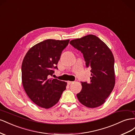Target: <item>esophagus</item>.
I'll return each instance as SVG.
<instances>
[{
	"label": "esophagus",
	"mask_w": 135,
	"mask_h": 135,
	"mask_svg": "<svg viewBox=\"0 0 135 135\" xmlns=\"http://www.w3.org/2000/svg\"><path fill=\"white\" fill-rule=\"evenodd\" d=\"M73 83H74V81H67V83H68V84H69V85H70V84H72Z\"/></svg>",
	"instance_id": "esophagus-1"
}]
</instances>
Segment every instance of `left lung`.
Here are the masks:
<instances>
[{
    "label": "left lung",
    "instance_id": "1",
    "mask_svg": "<svg viewBox=\"0 0 135 135\" xmlns=\"http://www.w3.org/2000/svg\"><path fill=\"white\" fill-rule=\"evenodd\" d=\"M83 53L85 65L90 69V81L81 82L82 89L77 94L81 103L95 108L105 102L115 85L114 57L110 49L98 37L89 34L70 41Z\"/></svg>",
    "mask_w": 135,
    "mask_h": 135
}]
</instances>
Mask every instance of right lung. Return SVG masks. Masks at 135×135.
I'll list each match as a JSON object with an SVG mask.
<instances>
[{"label": "right lung", "mask_w": 135, "mask_h": 135, "mask_svg": "<svg viewBox=\"0 0 135 135\" xmlns=\"http://www.w3.org/2000/svg\"><path fill=\"white\" fill-rule=\"evenodd\" d=\"M70 40H45L27 52L21 66L22 83L29 98L38 106L49 109L58 102L67 83L50 78L57 69L61 52Z\"/></svg>", "instance_id": "add662e5"}]
</instances>
